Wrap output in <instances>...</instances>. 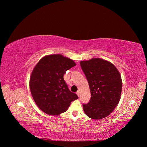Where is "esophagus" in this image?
<instances>
[{
	"label": "esophagus",
	"mask_w": 147,
	"mask_h": 147,
	"mask_svg": "<svg viewBox=\"0 0 147 147\" xmlns=\"http://www.w3.org/2000/svg\"><path fill=\"white\" fill-rule=\"evenodd\" d=\"M76 94L78 95V96H79V95H80V91H79V90H78V92H76Z\"/></svg>",
	"instance_id": "1"
}]
</instances>
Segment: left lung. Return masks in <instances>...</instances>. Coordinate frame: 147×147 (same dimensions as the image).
Here are the masks:
<instances>
[{
  "mask_svg": "<svg viewBox=\"0 0 147 147\" xmlns=\"http://www.w3.org/2000/svg\"><path fill=\"white\" fill-rule=\"evenodd\" d=\"M88 80L91 98L83 104L85 114L92 119L99 120L110 115L118 104L121 96V76L113 64L101 58L80 62Z\"/></svg>",
  "mask_w": 147,
  "mask_h": 147,
  "instance_id": "left-lung-1",
  "label": "left lung"
}]
</instances>
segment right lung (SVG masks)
Instances as JSON below:
<instances>
[{"mask_svg":"<svg viewBox=\"0 0 147 147\" xmlns=\"http://www.w3.org/2000/svg\"><path fill=\"white\" fill-rule=\"evenodd\" d=\"M75 65L72 59L59 54L46 56L38 61L31 75L30 89L34 101L42 111L58 115L79 98L69 90L64 80L65 71Z\"/></svg>","mask_w":147,"mask_h":147,"instance_id":"right-lung-1","label":"right lung"}]
</instances>
